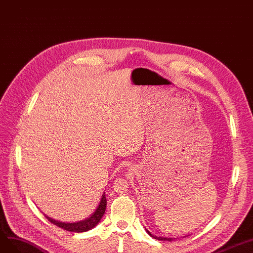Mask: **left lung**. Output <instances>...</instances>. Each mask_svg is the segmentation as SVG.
Wrapping results in <instances>:
<instances>
[{"label": "left lung", "mask_w": 253, "mask_h": 253, "mask_svg": "<svg viewBox=\"0 0 253 253\" xmlns=\"http://www.w3.org/2000/svg\"><path fill=\"white\" fill-rule=\"evenodd\" d=\"M145 230H146V228H145ZM146 232L148 233V235L149 236H151L152 238H154V239H156V240H161V241H173V240H175L176 238H166V237H156V236H153L149 231H147L146 230Z\"/></svg>", "instance_id": "left-lung-1"}]
</instances>
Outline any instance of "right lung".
<instances>
[{"label": "right lung", "instance_id": "1", "mask_svg": "<svg viewBox=\"0 0 253 253\" xmlns=\"http://www.w3.org/2000/svg\"><path fill=\"white\" fill-rule=\"evenodd\" d=\"M106 206H107V200H106L105 192H103L98 207L95 208L93 213L90 214L88 217H86L85 219L80 220V221H76V222H62V221H58V220H55V219L48 217L47 215H45V216H46V218L49 220L51 223L57 225L58 227L64 228V230H66L68 232L83 233V232H87V231L91 230V228H93L94 226H97L100 223L102 217L105 214Z\"/></svg>", "mask_w": 253, "mask_h": 253}]
</instances>
